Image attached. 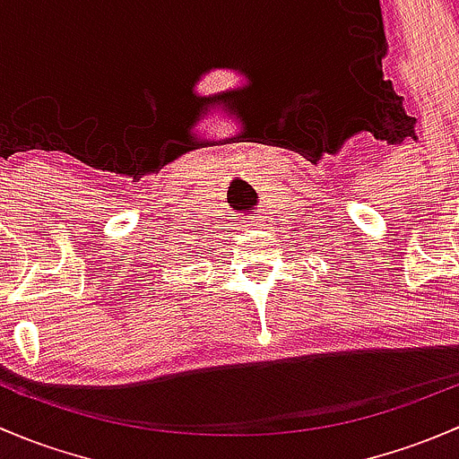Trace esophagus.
<instances>
[{
  "instance_id": "obj_1",
  "label": "esophagus",
  "mask_w": 459,
  "mask_h": 459,
  "mask_svg": "<svg viewBox=\"0 0 459 459\" xmlns=\"http://www.w3.org/2000/svg\"><path fill=\"white\" fill-rule=\"evenodd\" d=\"M259 229H273V215L268 211L259 212V220H257Z\"/></svg>"
}]
</instances>
